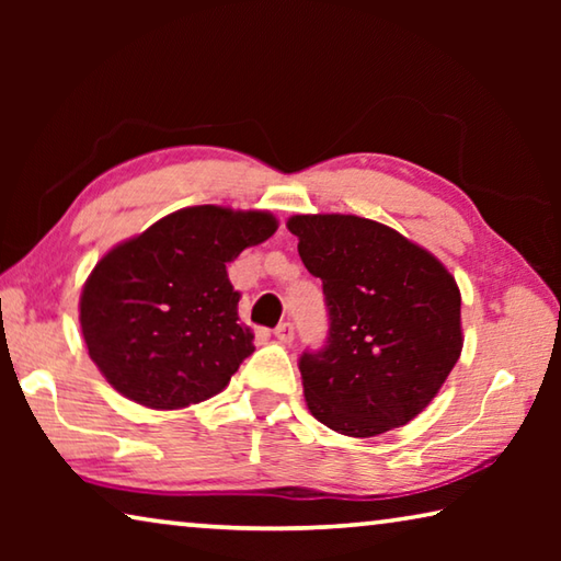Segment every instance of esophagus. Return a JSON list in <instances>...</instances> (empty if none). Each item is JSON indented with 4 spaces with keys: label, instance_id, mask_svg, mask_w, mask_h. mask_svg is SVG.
Instances as JSON below:
<instances>
[{
    "label": "esophagus",
    "instance_id": "obj_1",
    "mask_svg": "<svg viewBox=\"0 0 561 561\" xmlns=\"http://www.w3.org/2000/svg\"><path fill=\"white\" fill-rule=\"evenodd\" d=\"M274 336H277L279 344H291V341H294V324H291V321H282V324L274 329Z\"/></svg>",
    "mask_w": 561,
    "mask_h": 561
}]
</instances>
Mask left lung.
<instances>
[{
  "mask_svg": "<svg viewBox=\"0 0 561 561\" xmlns=\"http://www.w3.org/2000/svg\"><path fill=\"white\" fill-rule=\"evenodd\" d=\"M287 227L329 311L327 344L299 358L311 415L351 438L401 428L460 358L455 277L428 250L366 217L294 215Z\"/></svg>",
  "mask_w": 561,
  "mask_h": 561,
  "instance_id": "left-lung-1",
  "label": "left lung"
}]
</instances>
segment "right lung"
<instances>
[{
    "label": "right lung",
    "instance_id": "right-lung-1",
    "mask_svg": "<svg viewBox=\"0 0 561 561\" xmlns=\"http://www.w3.org/2000/svg\"><path fill=\"white\" fill-rule=\"evenodd\" d=\"M274 232L270 213L197 205L103 254L83 284L79 321L106 381L156 411L220 393L254 351L227 264Z\"/></svg>",
    "mask_w": 561,
    "mask_h": 561
}]
</instances>
